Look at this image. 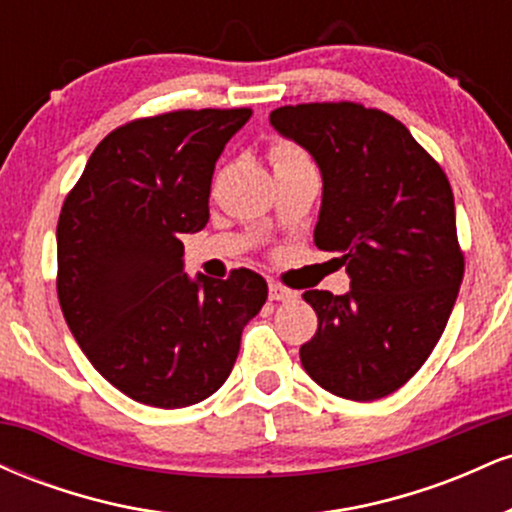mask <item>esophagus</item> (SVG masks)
Returning a JSON list of instances; mask_svg holds the SVG:
<instances>
[{"instance_id": "obj_1", "label": "esophagus", "mask_w": 512, "mask_h": 512, "mask_svg": "<svg viewBox=\"0 0 512 512\" xmlns=\"http://www.w3.org/2000/svg\"><path fill=\"white\" fill-rule=\"evenodd\" d=\"M269 298H272V301H293L296 293L281 284H269Z\"/></svg>"}]
</instances>
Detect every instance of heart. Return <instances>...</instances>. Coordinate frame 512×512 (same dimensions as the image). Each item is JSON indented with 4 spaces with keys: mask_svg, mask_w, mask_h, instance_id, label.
Wrapping results in <instances>:
<instances>
[{
    "mask_svg": "<svg viewBox=\"0 0 512 512\" xmlns=\"http://www.w3.org/2000/svg\"><path fill=\"white\" fill-rule=\"evenodd\" d=\"M269 158H272V166L281 168V166H293V163H305L308 156L301 146H296L293 142H286V139H279V142L272 144L269 149Z\"/></svg>",
    "mask_w": 512,
    "mask_h": 512,
    "instance_id": "b5f03b06",
    "label": "heart"
}]
</instances>
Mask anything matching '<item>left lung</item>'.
Listing matches in <instances>:
<instances>
[{
  "mask_svg": "<svg viewBox=\"0 0 512 512\" xmlns=\"http://www.w3.org/2000/svg\"><path fill=\"white\" fill-rule=\"evenodd\" d=\"M322 173L315 245L337 252L351 291H305L317 332L305 373L332 395L373 402L431 356L464 274L448 175L392 115L361 103L284 105L269 115Z\"/></svg>",
  "mask_w": 512,
  "mask_h": 512,
  "instance_id": "1",
  "label": "left lung"
}]
</instances>
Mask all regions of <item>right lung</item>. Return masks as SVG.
Returning a JSON list of instances; mask_svg holds the SVG:
<instances>
[{
  "label": "right lung",
  "instance_id": "1",
  "mask_svg": "<svg viewBox=\"0 0 512 512\" xmlns=\"http://www.w3.org/2000/svg\"><path fill=\"white\" fill-rule=\"evenodd\" d=\"M250 108L173 110L113 129L57 221V296L93 368L134 402L180 409L231 375L267 301L250 269L182 272V233L209 221L211 175Z\"/></svg>",
  "mask_w": 512,
  "mask_h": 512
}]
</instances>
